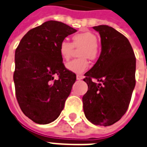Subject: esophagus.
I'll return each mask as SVG.
<instances>
[{
    "label": "esophagus",
    "instance_id": "obj_1",
    "mask_svg": "<svg viewBox=\"0 0 147 147\" xmlns=\"http://www.w3.org/2000/svg\"><path fill=\"white\" fill-rule=\"evenodd\" d=\"M83 78H84V77H83V76H81V75H77V80H82Z\"/></svg>",
    "mask_w": 147,
    "mask_h": 147
}]
</instances>
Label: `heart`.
Listing matches in <instances>:
<instances>
[{"instance_id": "1", "label": "heart", "mask_w": 147, "mask_h": 147, "mask_svg": "<svg viewBox=\"0 0 147 147\" xmlns=\"http://www.w3.org/2000/svg\"><path fill=\"white\" fill-rule=\"evenodd\" d=\"M73 43L63 40L59 44L58 50L61 58L63 61H68L71 57L74 47H82L80 51V57L82 58L76 59L67 63L66 67L69 71L77 74H81L89 67L90 60L96 59L98 54L96 35L90 31H84L74 35L72 37Z\"/></svg>"}]
</instances>
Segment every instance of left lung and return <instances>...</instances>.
I'll list each match as a JSON object with an SVG mask.
<instances>
[{"label": "left lung", "mask_w": 147, "mask_h": 147, "mask_svg": "<svg viewBox=\"0 0 147 147\" xmlns=\"http://www.w3.org/2000/svg\"><path fill=\"white\" fill-rule=\"evenodd\" d=\"M93 28L100 36L101 53L84 74L88 90L83 96L84 111L93 124L107 127L120 120L128 109L136 84V57L128 39L114 28Z\"/></svg>", "instance_id": "obj_1"}]
</instances>
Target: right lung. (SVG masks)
<instances>
[{
	"mask_svg": "<svg viewBox=\"0 0 147 147\" xmlns=\"http://www.w3.org/2000/svg\"><path fill=\"white\" fill-rule=\"evenodd\" d=\"M75 32L63 23L49 20L29 30L16 49V97L22 112L36 123L47 124L60 116L76 81L58 50L61 42Z\"/></svg>",
	"mask_w": 147,
	"mask_h": 147,
	"instance_id": "1",
	"label": "right lung"
}]
</instances>
